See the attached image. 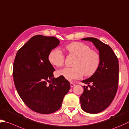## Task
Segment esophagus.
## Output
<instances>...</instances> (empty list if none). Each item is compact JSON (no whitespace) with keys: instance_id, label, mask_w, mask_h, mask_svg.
<instances>
[{"instance_id":"34e87169","label":"esophagus","mask_w":129,"mask_h":129,"mask_svg":"<svg viewBox=\"0 0 129 129\" xmlns=\"http://www.w3.org/2000/svg\"><path fill=\"white\" fill-rule=\"evenodd\" d=\"M75 86V84H74V83H72V82H71L70 83V87H71L72 88V87H74Z\"/></svg>"}]
</instances>
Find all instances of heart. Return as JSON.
<instances>
[{"label":"heart","instance_id":"1","mask_svg":"<svg viewBox=\"0 0 129 129\" xmlns=\"http://www.w3.org/2000/svg\"><path fill=\"white\" fill-rule=\"evenodd\" d=\"M66 49L70 55L76 56L72 68H65L58 70V76L62 77L68 80L81 78L83 75L89 77L97 71L100 64V56L95 50H92L88 45L80 42H74L68 45ZM48 60L54 66H62L65 56L60 49L52 50L48 55Z\"/></svg>","mask_w":129,"mask_h":129}]
</instances>
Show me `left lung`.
Returning <instances> with one entry per match:
<instances>
[{"label":"left lung","mask_w":129,"mask_h":129,"mask_svg":"<svg viewBox=\"0 0 129 129\" xmlns=\"http://www.w3.org/2000/svg\"><path fill=\"white\" fill-rule=\"evenodd\" d=\"M82 40L93 42L99 51L100 64L98 69L90 78L82 82L84 92L80 97L81 107L89 113H98L109 106L116 94L119 75L117 56L110 46L93 37Z\"/></svg>","instance_id":"1"}]
</instances>
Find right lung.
<instances>
[{
  "label": "right lung",
  "instance_id": "obj_1",
  "mask_svg": "<svg viewBox=\"0 0 129 129\" xmlns=\"http://www.w3.org/2000/svg\"><path fill=\"white\" fill-rule=\"evenodd\" d=\"M59 44L55 37L36 35L18 51L15 57V87L23 102L37 113L56 112L70 88L65 78L54 77L55 69L48 60L50 52Z\"/></svg>",
  "mask_w": 129,
  "mask_h": 129
}]
</instances>
